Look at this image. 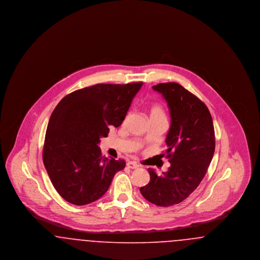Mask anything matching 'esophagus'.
Wrapping results in <instances>:
<instances>
[{
	"mask_svg": "<svg viewBox=\"0 0 260 260\" xmlns=\"http://www.w3.org/2000/svg\"><path fill=\"white\" fill-rule=\"evenodd\" d=\"M126 166H127V168H129V169H138V165L136 164V161H127L126 162Z\"/></svg>",
	"mask_w": 260,
	"mask_h": 260,
	"instance_id": "1",
	"label": "esophagus"
}]
</instances>
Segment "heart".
<instances>
[{
	"instance_id": "heart-1",
	"label": "heart",
	"mask_w": 260,
	"mask_h": 260,
	"mask_svg": "<svg viewBox=\"0 0 260 260\" xmlns=\"http://www.w3.org/2000/svg\"><path fill=\"white\" fill-rule=\"evenodd\" d=\"M150 117H165V112L159 104H154L150 108Z\"/></svg>"
}]
</instances>
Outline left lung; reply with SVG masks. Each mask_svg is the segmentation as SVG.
Listing matches in <instances>:
<instances>
[{
  "label": "left lung",
  "mask_w": 260,
  "mask_h": 260,
  "mask_svg": "<svg viewBox=\"0 0 260 260\" xmlns=\"http://www.w3.org/2000/svg\"><path fill=\"white\" fill-rule=\"evenodd\" d=\"M153 89L170 109L166 143L171 167L161 175L148 169L150 181L140 193L156 206L171 207L184 201L206 175L215 148L214 127L206 104L179 84L161 83Z\"/></svg>",
  "instance_id": "left-lung-1"
}]
</instances>
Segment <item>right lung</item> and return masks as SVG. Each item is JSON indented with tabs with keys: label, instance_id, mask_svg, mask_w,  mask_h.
Returning a JSON list of instances; mask_svg holds the SVG:
<instances>
[{
	"label": "right lung",
	"instance_id": "obj_1",
	"mask_svg": "<svg viewBox=\"0 0 260 260\" xmlns=\"http://www.w3.org/2000/svg\"><path fill=\"white\" fill-rule=\"evenodd\" d=\"M142 82L98 84L75 90L60 100L50 116L43 161L62 198L84 206L101 198L124 160L106 158L99 148L109 127L120 126Z\"/></svg>",
	"mask_w": 260,
	"mask_h": 260
}]
</instances>
